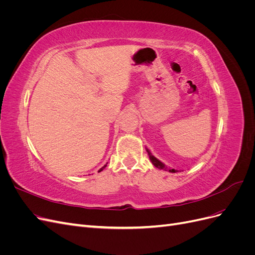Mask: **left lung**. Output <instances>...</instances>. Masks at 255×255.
<instances>
[{"instance_id": "obj_1", "label": "left lung", "mask_w": 255, "mask_h": 255, "mask_svg": "<svg viewBox=\"0 0 255 255\" xmlns=\"http://www.w3.org/2000/svg\"><path fill=\"white\" fill-rule=\"evenodd\" d=\"M146 152H148V154H149V157H150V160H151V163L155 166L156 168H158V169H163V170H165V171H169V172H177L179 170H175V169H171V168H168V167H166L163 163H161L160 160H158L155 156H153L152 154H151V152L146 149Z\"/></svg>"}]
</instances>
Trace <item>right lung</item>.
I'll return each instance as SVG.
<instances>
[{"label":"right lung","instance_id":"obj_1","mask_svg":"<svg viewBox=\"0 0 255 255\" xmlns=\"http://www.w3.org/2000/svg\"><path fill=\"white\" fill-rule=\"evenodd\" d=\"M105 167H106V165H105V166H104V167H102V168H101V169H100V170H99V172H100V171H102V170H103V169H104V168H105Z\"/></svg>","mask_w":255,"mask_h":255}]
</instances>
